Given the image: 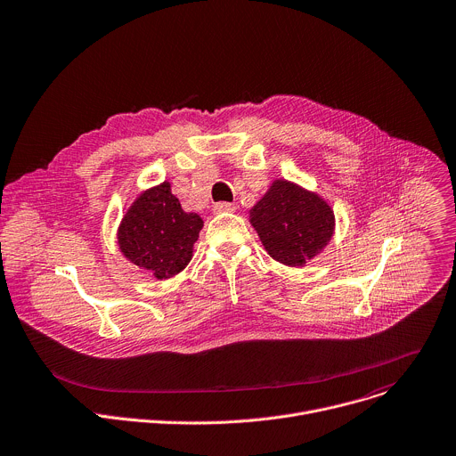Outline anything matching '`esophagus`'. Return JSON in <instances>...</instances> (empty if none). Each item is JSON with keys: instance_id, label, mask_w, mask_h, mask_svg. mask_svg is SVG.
<instances>
[{"instance_id": "1", "label": "esophagus", "mask_w": 456, "mask_h": 456, "mask_svg": "<svg viewBox=\"0 0 456 456\" xmlns=\"http://www.w3.org/2000/svg\"><path fill=\"white\" fill-rule=\"evenodd\" d=\"M234 209H236V206L231 204V202H216L213 206V213H216V215H220V213H232Z\"/></svg>"}]
</instances>
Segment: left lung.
I'll return each instance as SVG.
<instances>
[{"label": "left lung", "instance_id": "1", "mask_svg": "<svg viewBox=\"0 0 456 456\" xmlns=\"http://www.w3.org/2000/svg\"><path fill=\"white\" fill-rule=\"evenodd\" d=\"M250 216L268 254L289 266L319 254L335 225L331 208L319 195L286 181H275Z\"/></svg>", "mask_w": 456, "mask_h": 456}]
</instances>
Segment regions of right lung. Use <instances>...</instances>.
Here are the masks:
<instances>
[{"mask_svg":"<svg viewBox=\"0 0 456 456\" xmlns=\"http://www.w3.org/2000/svg\"><path fill=\"white\" fill-rule=\"evenodd\" d=\"M202 225V218L186 213L170 184L163 183L142 193L125 215L118 234L119 248L139 268L168 279L190 263Z\"/></svg>","mask_w":456,"mask_h":456,"instance_id":"obj_1","label":"right lung"}]
</instances>
